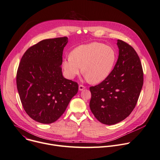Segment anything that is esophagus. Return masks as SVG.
<instances>
[{
  "instance_id": "34e87169",
  "label": "esophagus",
  "mask_w": 160,
  "mask_h": 160,
  "mask_svg": "<svg viewBox=\"0 0 160 160\" xmlns=\"http://www.w3.org/2000/svg\"><path fill=\"white\" fill-rule=\"evenodd\" d=\"M78 88H79L80 91H82V90H83L85 88V87L84 85H80L79 87H78Z\"/></svg>"
}]
</instances>
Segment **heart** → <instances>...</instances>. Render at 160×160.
<instances>
[{
    "mask_svg": "<svg viewBox=\"0 0 160 160\" xmlns=\"http://www.w3.org/2000/svg\"><path fill=\"white\" fill-rule=\"evenodd\" d=\"M115 59V52L111 47L92 42L72 50L71 55L64 58L62 66L70 78L78 75L82 66L86 78L92 83H99L108 77Z\"/></svg>",
    "mask_w": 160,
    "mask_h": 160,
    "instance_id": "obj_1",
    "label": "heart"
}]
</instances>
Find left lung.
<instances>
[{
	"label": "left lung",
	"instance_id": "obj_1",
	"mask_svg": "<svg viewBox=\"0 0 160 160\" xmlns=\"http://www.w3.org/2000/svg\"><path fill=\"white\" fill-rule=\"evenodd\" d=\"M119 57L108 77L90 87V108L101 123L112 125L125 119L135 108L143 83L140 58L134 48L118 39Z\"/></svg>",
	"mask_w": 160,
	"mask_h": 160
}]
</instances>
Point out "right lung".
Segmentation results:
<instances>
[{
	"label": "right lung",
	"instance_id": "add662e5",
	"mask_svg": "<svg viewBox=\"0 0 160 160\" xmlns=\"http://www.w3.org/2000/svg\"><path fill=\"white\" fill-rule=\"evenodd\" d=\"M67 37L44 39L22 56L17 85L22 106L31 118L42 124L56 121L78 90L76 82L62 73L63 50Z\"/></svg>",
	"mask_w": 160,
	"mask_h": 160
}]
</instances>
